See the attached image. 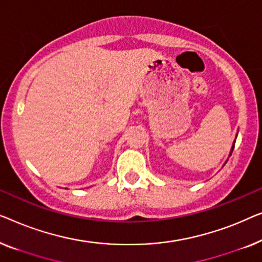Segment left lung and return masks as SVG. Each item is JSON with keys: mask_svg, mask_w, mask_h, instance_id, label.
<instances>
[{"mask_svg": "<svg viewBox=\"0 0 262 262\" xmlns=\"http://www.w3.org/2000/svg\"><path fill=\"white\" fill-rule=\"evenodd\" d=\"M236 138H237V134H236V136H235V140H234V142H233V146H231V149H230V153H229V157L231 156V153H233V149H234V146H235V141H236ZM228 161V160H227ZM227 161L226 163H224V165L227 164Z\"/></svg>", "mask_w": 262, "mask_h": 262, "instance_id": "obj_1", "label": "left lung"}]
</instances>
